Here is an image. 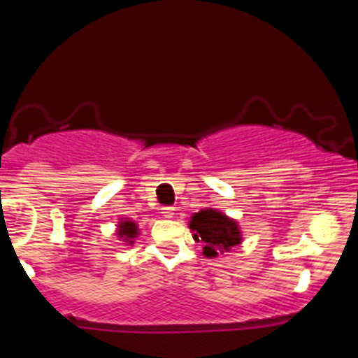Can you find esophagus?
Returning a JSON list of instances; mask_svg holds the SVG:
<instances>
[{
	"label": "esophagus",
	"instance_id": "esophagus-1",
	"mask_svg": "<svg viewBox=\"0 0 358 358\" xmlns=\"http://www.w3.org/2000/svg\"><path fill=\"white\" fill-rule=\"evenodd\" d=\"M161 213H163V217L164 218H173V208H163V210H161Z\"/></svg>",
	"mask_w": 358,
	"mask_h": 358
}]
</instances>
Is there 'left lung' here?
I'll return each instance as SVG.
<instances>
[{
	"label": "left lung",
	"instance_id": "left-lung-1",
	"mask_svg": "<svg viewBox=\"0 0 358 358\" xmlns=\"http://www.w3.org/2000/svg\"><path fill=\"white\" fill-rule=\"evenodd\" d=\"M188 227L194 233L195 242L202 243V255L217 258L242 243V229L235 218L227 217L215 208H204L189 217Z\"/></svg>",
	"mask_w": 358,
	"mask_h": 358
}]
</instances>
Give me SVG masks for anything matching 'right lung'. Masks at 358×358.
Returning <instances> with one entry per match:
<instances>
[{
	"label": "right lung",
	"instance_id": "add662e5",
	"mask_svg": "<svg viewBox=\"0 0 358 358\" xmlns=\"http://www.w3.org/2000/svg\"><path fill=\"white\" fill-rule=\"evenodd\" d=\"M116 236H118V240H122V242L132 245L134 240L140 236V227H138V224H136L132 218L122 217L118 220V224H116Z\"/></svg>",
	"mask_w": 358,
	"mask_h": 358
}]
</instances>
